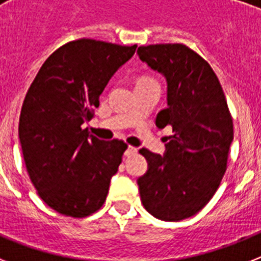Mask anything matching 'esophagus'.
Wrapping results in <instances>:
<instances>
[{"label": "esophagus", "mask_w": 261, "mask_h": 261, "mask_svg": "<svg viewBox=\"0 0 261 261\" xmlns=\"http://www.w3.org/2000/svg\"><path fill=\"white\" fill-rule=\"evenodd\" d=\"M137 151H138V149H137V147L128 146V149L126 150V155L127 157H133V155L137 154Z\"/></svg>", "instance_id": "esophagus-1"}]
</instances>
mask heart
<instances>
[{
    "label": "heart",
    "instance_id": "heart-1",
    "mask_svg": "<svg viewBox=\"0 0 261 261\" xmlns=\"http://www.w3.org/2000/svg\"><path fill=\"white\" fill-rule=\"evenodd\" d=\"M145 80H151L150 77H142V79L139 80V81H145Z\"/></svg>",
    "mask_w": 261,
    "mask_h": 261
}]
</instances>
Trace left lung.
<instances>
[{"instance_id": "8db88e82", "label": "left lung", "mask_w": 261, "mask_h": 261, "mask_svg": "<svg viewBox=\"0 0 261 261\" xmlns=\"http://www.w3.org/2000/svg\"><path fill=\"white\" fill-rule=\"evenodd\" d=\"M141 61L165 75L168 107L155 118L171 126L167 153H139L149 169L138 178L143 207L168 222L190 218L218 190L227 168L233 119L219 80L207 61L180 43L138 48Z\"/></svg>"}]
</instances>
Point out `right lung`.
Masks as SVG:
<instances>
[{"label":"right lung","instance_id":"obj_1","mask_svg":"<svg viewBox=\"0 0 261 261\" xmlns=\"http://www.w3.org/2000/svg\"><path fill=\"white\" fill-rule=\"evenodd\" d=\"M135 50L87 38L69 42L46 59L27 92L18 122L22 157L38 195L59 214L84 218L106 202L127 145L96 138L83 124Z\"/></svg>","mask_w":261,"mask_h":261}]
</instances>
